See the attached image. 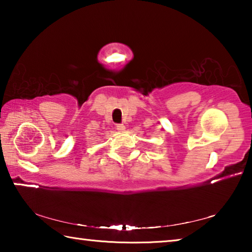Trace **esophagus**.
Wrapping results in <instances>:
<instances>
[{
    "label": "esophagus",
    "mask_w": 252,
    "mask_h": 252,
    "mask_svg": "<svg viewBox=\"0 0 252 252\" xmlns=\"http://www.w3.org/2000/svg\"><path fill=\"white\" fill-rule=\"evenodd\" d=\"M117 130H118L119 132L126 131V126H125V125H117Z\"/></svg>",
    "instance_id": "1"
}]
</instances>
